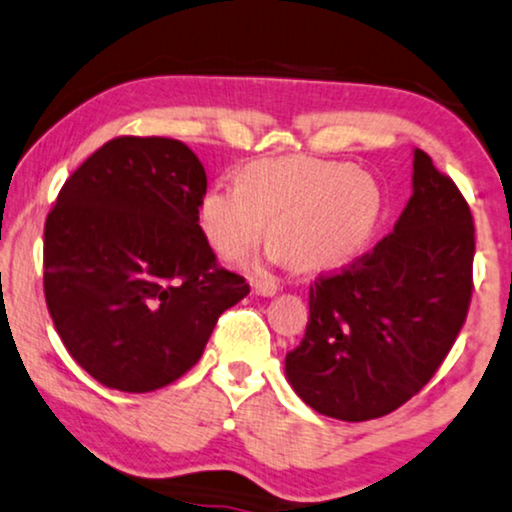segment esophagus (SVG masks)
Masks as SVG:
<instances>
[{
  "label": "esophagus",
  "mask_w": 512,
  "mask_h": 512,
  "mask_svg": "<svg viewBox=\"0 0 512 512\" xmlns=\"http://www.w3.org/2000/svg\"><path fill=\"white\" fill-rule=\"evenodd\" d=\"M251 289H254L256 296H273L277 292V285L268 280H256L254 285H251Z\"/></svg>",
  "instance_id": "obj_1"
}]
</instances>
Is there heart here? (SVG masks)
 Instances as JSON below:
<instances>
[{
    "instance_id": "obj_1",
    "label": "heart",
    "mask_w": 512,
    "mask_h": 512,
    "mask_svg": "<svg viewBox=\"0 0 512 512\" xmlns=\"http://www.w3.org/2000/svg\"><path fill=\"white\" fill-rule=\"evenodd\" d=\"M382 192L372 175L349 163L285 156L254 161L239 173V187L208 189L199 227L225 261H237L266 237L270 256L296 270H327L351 258L375 230Z\"/></svg>"
}]
</instances>
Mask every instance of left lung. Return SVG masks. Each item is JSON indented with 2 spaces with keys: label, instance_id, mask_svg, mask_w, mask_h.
I'll return each instance as SVG.
<instances>
[{
  "label": "left lung",
  "instance_id": "left-lung-1",
  "mask_svg": "<svg viewBox=\"0 0 512 512\" xmlns=\"http://www.w3.org/2000/svg\"><path fill=\"white\" fill-rule=\"evenodd\" d=\"M475 223L468 201L415 149L413 197L394 232L308 292V325L287 353L296 394L346 422L382 418L432 380L472 299Z\"/></svg>",
  "mask_w": 512,
  "mask_h": 512
}]
</instances>
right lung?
Segmentation results:
<instances>
[{
	"instance_id": "right-lung-1",
	"label": "right lung",
	"mask_w": 512,
	"mask_h": 512,
	"mask_svg": "<svg viewBox=\"0 0 512 512\" xmlns=\"http://www.w3.org/2000/svg\"><path fill=\"white\" fill-rule=\"evenodd\" d=\"M204 194V166L170 137H113L63 182L44 223V299L63 346L104 387L180 380L249 294L201 232Z\"/></svg>"
}]
</instances>
